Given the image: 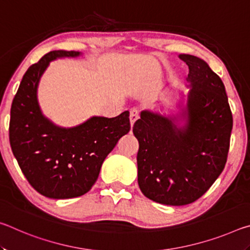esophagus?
Listing matches in <instances>:
<instances>
[{"label":"esophagus","instance_id":"34e87169","mask_svg":"<svg viewBox=\"0 0 250 250\" xmlns=\"http://www.w3.org/2000/svg\"><path fill=\"white\" fill-rule=\"evenodd\" d=\"M139 118H140V112H139V110L131 109L130 110V124H131V126H133L134 122L137 121Z\"/></svg>","mask_w":250,"mask_h":250}]
</instances>
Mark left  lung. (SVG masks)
Returning a JSON list of instances; mask_svg holds the SVG:
<instances>
[{"label":"left lung","instance_id":"left-lung-1","mask_svg":"<svg viewBox=\"0 0 250 250\" xmlns=\"http://www.w3.org/2000/svg\"><path fill=\"white\" fill-rule=\"evenodd\" d=\"M188 66L186 125L142 111L133 133L139 141L138 183L150 200L188 205L198 200L225 167L232 115L225 86L202 58L180 55Z\"/></svg>","mask_w":250,"mask_h":250}]
</instances>
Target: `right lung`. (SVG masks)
Returning a JSON list of instances; mask_svg holds the SVG:
<instances>
[{"label":"right lung","instance_id":"right-lung-1","mask_svg":"<svg viewBox=\"0 0 250 250\" xmlns=\"http://www.w3.org/2000/svg\"><path fill=\"white\" fill-rule=\"evenodd\" d=\"M75 50H53L24 74L11 107L8 137L28 183L49 198H73L87 193L98 179L104 161L130 131L129 111L115 118L92 117L71 129L54 125L37 104L39 80L49 62L75 57Z\"/></svg>","mask_w":250,"mask_h":250}]
</instances>
